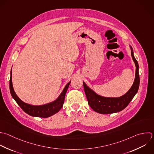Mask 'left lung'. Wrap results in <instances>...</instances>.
Masks as SVG:
<instances>
[{"label":"left lung","instance_id":"obj_1","mask_svg":"<svg viewBox=\"0 0 154 154\" xmlns=\"http://www.w3.org/2000/svg\"><path fill=\"white\" fill-rule=\"evenodd\" d=\"M130 48L131 50V56L136 67L135 77L132 87L124 95L119 97H103L96 93L83 82L84 88L88 105L94 111L100 114H111L119 112L128 105L137 93L140 84L139 67L138 62L134 57L133 50L131 46Z\"/></svg>","mask_w":154,"mask_h":154}]
</instances>
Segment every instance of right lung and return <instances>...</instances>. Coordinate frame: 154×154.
Returning a JSON list of instances; mask_svg holds the SVG:
<instances>
[{
  "instance_id": "add662e5",
  "label": "right lung",
  "mask_w": 154,
  "mask_h": 154,
  "mask_svg": "<svg viewBox=\"0 0 154 154\" xmlns=\"http://www.w3.org/2000/svg\"><path fill=\"white\" fill-rule=\"evenodd\" d=\"M10 75H11V76H10V90L11 94L13 98L17 102V103L28 114L33 117L46 118L57 113L63 107L64 99H65V95L69 88V86L70 85V81L65 86L62 93L60 94L59 97L55 100L47 104L36 106V105H30L23 102L17 96V95L16 94L14 90L13 86L12 70H11Z\"/></svg>"
}]
</instances>
